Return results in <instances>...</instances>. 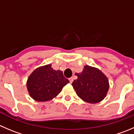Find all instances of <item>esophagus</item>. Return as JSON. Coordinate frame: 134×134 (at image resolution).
I'll use <instances>...</instances> for the list:
<instances>
[{"mask_svg":"<svg viewBox=\"0 0 134 134\" xmlns=\"http://www.w3.org/2000/svg\"><path fill=\"white\" fill-rule=\"evenodd\" d=\"M69 80L70 83H72V82H73V78H72V77L69 78Z\"/></svg>","mask_w":134,"mask_h":134,"instance_id":"1","label":"esophagus"}]
</instances>
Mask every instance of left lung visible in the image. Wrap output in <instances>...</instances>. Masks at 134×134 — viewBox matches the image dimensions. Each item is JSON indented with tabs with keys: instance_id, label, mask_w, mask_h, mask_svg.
Segmentation results:
<instances>
[{
	"instance_id": "1",
	"label": "left lung",
	"mask_w": 134,
	"mask_h": 134,
	"mask_svg": "<svg viewBox=\"0 0 134 134\" xmlns=\"http://www.w3.org/2000/svg\"><path fill=\"white\" fill-rule=\"evenodd\" d=\"M78 79L72 83L76 94L90 103H96L105 97L109 88L107 76L95 67L84 66L82 72L75 73Z\"/></svg>"
}]
</instances>
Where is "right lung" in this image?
<instances>
[{
  "label": "right lung",
  "mask_w": 134,
  "mask_h": 134,
  "mask_svg": "<svg viewBox=\"0 0 134 134\" xmlns=\"http://www.w3.org/2000/svg\"><path fill=\"white\" fill-rule=\"evenodd\" d=\"M69 82L63 72L55 71L48 64L36 69L27 79L30 96L37 102H47L56 97L63 86Z\"/></svg>",
  "instance_id": "obj_1"
}]
</instances>
